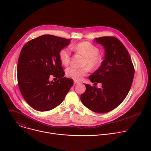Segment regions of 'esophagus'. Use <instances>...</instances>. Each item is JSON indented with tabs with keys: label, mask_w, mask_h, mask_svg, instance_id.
<instances>
[{
	"label": "esophagus",
	"mask_w": 151,
	"mask_h": 151,
	"mask_svg": "<svg viewBox=\"0 0 151 151\" xmlns=\"http://www.w3.org/2000/svg\"><path fill=\"white\" fill-rule=\"evenodd\" d=\"M79 83V81H76V80H75V81H74V84H78V83Z\"/></svg>",
	"instance_id": "34e87169"
}]
</instances>
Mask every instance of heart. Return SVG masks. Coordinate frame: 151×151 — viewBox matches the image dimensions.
<instances>
[{
  "instance_id": "heart-1",
  "label": "heart",
  "mask_w": 151,
  "mask_h": 151,
  "mask_svg": "<svg viewBox=\"0 0 151 151\" xmlns=\"http://www.w3.org/2000/svg\"><path fill=\"white\" fill-rule=\"evenodd\" d=\"M71 49L74 51L85 56L82 63L84 67L78 69L69 67L66 69V76L76 81H80L88 75L89 70H96L98 69L103 63L102 57L99 54V49L91 43L87 41L81 42L71 46ZM58 57L61 63L64 66L69 65L70 60V51L67 48L60 50Z\"/></svg>"
}]
</instances>
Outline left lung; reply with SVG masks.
Wrapping results in <instances>:
<instances>
[{
  "label": "left lung",
  "instance_id": "obj_1",
  "mask_svg": "<svg viewBox=\"0 0 151 151\" xmlns=\"http://www.w3.org/2000/svg\"><path fill=\"white\" fill-rule=\"evenodd\" d=\"M105 50L101 66L89 76L92 82L101 83V88L85 84L86 90L81 96L83 104L100 114L109 112L118 106L130 91L134 75V68L126 48L116 37L96 38Z\"/></svg>",
  "mask_w": 151,
  "mask_h": 151
}]
</instances>
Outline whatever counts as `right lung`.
Instances as JSON below:
<instances>
[{
	"label": "right lung",
	"mask_w": 151,
	"mask_h": 151,
	"mask_svg": "<svg viewBox=\"0 0 151 151\" xmlns=\"http://www.w3.org/2000/svg\"><path fill=\"white\" fill-rule=\"evenodd\" d=\"M70 39L45 35L29 40L18 58L17 79L20 92L34 109L45 112L58 106L72 87L73 81L63 77L58 53ZM54 76L57 81H50Z\"/></svg>",
	"instance_id": "obj_1"
}]
</instances>
